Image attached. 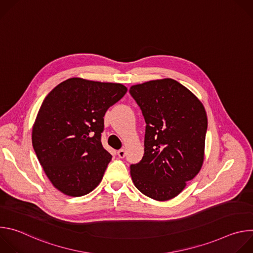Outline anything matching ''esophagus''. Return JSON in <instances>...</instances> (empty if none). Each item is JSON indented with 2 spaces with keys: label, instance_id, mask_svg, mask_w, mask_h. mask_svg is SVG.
<instances>
[{
  "label": "esophagus",
  "instance_id": "1",
  "mask_svg": "<svg viewBox=\"0 0 253 253\" xmlns=\"http://www.w3.org/2000/svg\"><path fill=\"white\" fill-rule=\"evenodd\" d=\"M117 154H118V156H119L120 158H124L125 155H126V151H125L124 149H120V150H118Z\"/></svg>",
  "mask_w": 253,
  "mask_h": 253
}]
</instances>
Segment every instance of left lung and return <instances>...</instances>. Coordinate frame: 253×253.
I'll use <instances>...</instances> for the list:
<instances>
[{
	"label": "left lung",
	"instance_id": "8db88e82",
	"mask_svg": "<svg viewBox=\"0 0 253 253\" xmlns=\"http://www.w3.org/2000/svg\"><path fill=\"white\" fill-rule=\"evenodd\" d=\"M129 92L146 122L144 155L130 165L133 183L152 199H172L202 167L207 131L204 107L173 79L134 85Z\"/></svg>",
	"mask_w": 253,
	"mask_h": 253
}]
</instances>
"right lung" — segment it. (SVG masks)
Listing matches in <instances>:
<instances>
[{"label": "right lung", "instance_id": "obj_1", "mask_svg": "<svg viewBox=\"0 0 253 253\" xmlns=\"http://www.w3.org/2000/svg\"><path fill=\"white\" fill-rule=\"evenodd\" d=\"M127 92L118 83L70 78L44 99L33 126L32 143L47 177L66 195L94 190L112 155L103 148L104 115Z\"/></svg>", "mask_w": 253, "mask_h": 253}]
</instances>
